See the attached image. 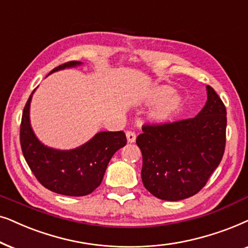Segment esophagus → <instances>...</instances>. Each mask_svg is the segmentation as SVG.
Returning <instances> with one entry per match:
<instances>
[{
  "label": "esophagus",
  "mask_w": 248,
  "mask_h": 248,
  "mask_svg": "<svg viewBox=\"0 0 248 248\" xmlns=\"http://www.w3.org/2000/svg\"><path fill=\"white\" fill-rule=\"evenodd\" d=\"M126 136L129 143H134V141L136 140V134H135V131L133 130H128L126 133Z\"/></svg>",
  "instance_id": "34e87169"
}]
</instances>
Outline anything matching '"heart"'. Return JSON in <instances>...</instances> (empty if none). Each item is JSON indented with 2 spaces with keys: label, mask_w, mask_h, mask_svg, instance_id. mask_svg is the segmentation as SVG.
I'll return each instance as SVG.
<instances>
[{
  "label": "heart",
  "mask_w": 248,
  "mask_h": 248,
  "mask_svg": "<svg viewBox=\"0 0 248 248\" xmlns=\"http://www.w3.org/2000/svg\"><path fill=\"white\" fill-rule=\"evenodd\" d=\"M174 93L176 91L170 86H161L155 90L152 100L155 102H164V103L161 104L154 112V118H156L157 120H167L174 112L178 111L181 105V98L174 95Z\"/></svg>",
  "instance_id": "obj_1"
}]
</instances>
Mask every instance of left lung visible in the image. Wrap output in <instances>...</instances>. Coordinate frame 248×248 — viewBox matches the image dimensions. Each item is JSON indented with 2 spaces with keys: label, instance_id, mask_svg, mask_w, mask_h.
Returning <instances> with one entry per match:
<instances>
[{
  "label": "left lung",
  "instance_id": "8db88e82",
  "mask_svg": "<svg viewBox=\"0 0 248 248\" xmlns=\"http://www.w3.org/2000/svg\"><path fill=\"white\" fill-rule=\"evenodd\" d=\"M206 91L207 101L196 117L141 127L136 140L143 155L141 180L157 199L195 195L222 160L227 110L211 86Z\"/></svg>",
  "mask_w": 248,
  "mask_h": 248
}]
</instances>
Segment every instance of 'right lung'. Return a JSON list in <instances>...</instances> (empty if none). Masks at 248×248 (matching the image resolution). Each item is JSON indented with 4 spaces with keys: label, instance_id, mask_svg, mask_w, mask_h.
<instances>
[{
    "label": "right lung",
    "instance_id": "obj_1",
    "mask_svg": "<svg viewBox=\"0 0 248 248\" xmlns=\"http://www.w3.org/2000/svg\"><path fill=\"white\" fill-rule=\"evenodd\" d=\"M81 64L69 61L52 72ZM34 93V92H32ZM32 93L24 108L20 124V145L25 160L39 183L57 194L85 196L100 186L111 157L127 144L124 131H102L75 150L60 151L43 145L29 121Z\"/></svg>",
    "mask_w": 248,
    "mask_h": 248
}]
</instances>
